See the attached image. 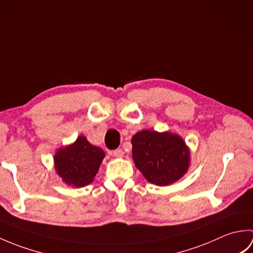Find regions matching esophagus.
<instances>
[{"mask_svg": "<svg viewBox=\"0 0 253 253\" xmlns=\"http://www.w3.org/2000/svg\"><path fill=\"white\" fill-rule=\"evenodd\" d=\"M113 155H114V157L117 159H122V158H124V155H125V152H124L122 149H117L113 151Z\"/></svg>", "mask_w": 253, "mask_h": 253, "instance_id": "esophagus-1", "label": "esophagus"}]
</instances>
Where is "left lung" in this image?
Returning a JSON list of instances; mask_svg holds the SVG:
<instances>
[{
    "label": "left lung",
    "mask_w": 253,
    "mask_h": 253,
    "mask_svg": "<svg viewBox=\"0 0 253 253\" xmlns=\"http://www.w3.org/2000/svg\"><path fill=\"white\" fill-rule=\"evenodd\" d=\"M131 144L136 168L153 185L174 184L190 166V149L177 133L143 129L132 136Z\"/></svg>",
    "instance_id": "left-lung-1"
}]
</instances>
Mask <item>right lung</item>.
<instances>
[{
	"mask_svg": "<svg viewBox=\"0 0 253 253\" xmlns=\"http://www.w3.org/2000/svg\"><path fill=\"white\" fill-rule=\"evenodd\" d=\"M103 150L91 144L84 136L76 141L58 148L54 154V169L62 181L75 188H82L93 181L102 161Z\"/></svg>",
	"mask_w": 253,
	"mask_h": 253,
	"instance_id": "obj_1",
	"label": "right lung"
}]
</instances>
